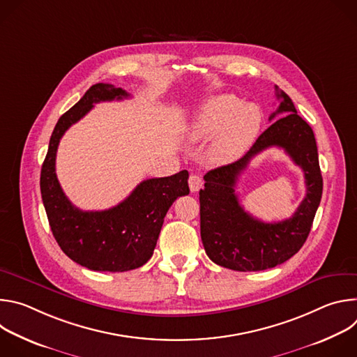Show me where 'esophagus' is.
Masks as SVG:
<instances>
[{"mask_svg": "<svg viewBox=\"0 0 357 357\" xmlns=\"http://www.w3.org/2000/svg\"><path fill=\"white\" fill-rule=\"evenodd\" d=\"M202 185H203V181H202V178H200L199 175L192 174V175L189 176V188H190V192H197V190L202 188Z\"/></svg>", "mask_w": 357, "mask_h": 357, "instance_id": "obj_1", "label": "esophagus"}]
</instances>
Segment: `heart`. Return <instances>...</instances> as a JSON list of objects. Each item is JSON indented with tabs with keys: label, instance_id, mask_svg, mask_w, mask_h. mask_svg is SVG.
Wrapping results in <instances>:
<instances>
[{
	"label": "heart",
	"instance_id": "heart-1",
	"mask_svg": "<svg viewBox=\"0 0 357 357\" xmlns=\"http://www.w3.org/2000/svg\"><path fill=\"white\" fill-rule=\"evenodd\" d=\"M261 126V112L254 105H243L234 94H218L199 106L193 117L192 138L206 139L213 133L209 158L227 164L243 155Z\"/></svg>",
	"mask_w": 357,
	"mask_h": 357
}]
</instances>
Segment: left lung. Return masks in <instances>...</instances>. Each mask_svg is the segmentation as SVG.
<instances>
[{
	"instance_id": "obj_1",
	"label": "left lung",
	"mask_w": 357,
	"mask_h": 357,
	"mask_svg": "<svg viewBox=\"0 0 357 357\" xmlns=\"http://www.w3.org/2000/svg\"><path fill=\"white\" fill-rule=\"evenodd\" d=\"M281 101L270 116L287 113L274 121L238 161L209 171L205 188L199 192L200 236L208 257L234 271H261L289 260L307 240L322 197V175L312 128L302 120L282 90L275 86ZM270 146L282 147L304 171L307 195L297 212L282 222L266 224L247 214L234 188L249 160Z\"/></svg>"
}]
</instances>
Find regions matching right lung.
Returning <instances> with one entry per match:
<instances>
[{"label":"right lung","instance_id":"1","mask_svg":"<svg viewBox=\"0 0 357 357\" xmlns=\"http://www.w3.org/2000/svg\"><path fill=\"white\" fill-rule=\"evenodd\" d=\"M130 94L113 84H93L56 123L40 169V195L50 230L66 256L93 271L123 273L144 266L157 245L168 209L189 193L188 171L142 181L117 206L83 212L63 193L55 169L65 131L84 117L94 103L123 100Z\"/></svg>","mask_w":357,"mask_h":357}]
</instances>
